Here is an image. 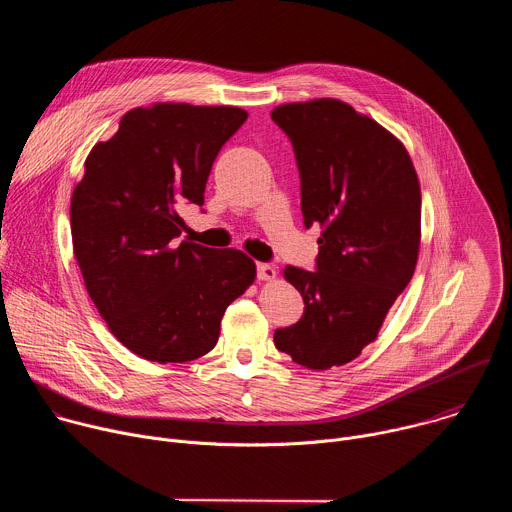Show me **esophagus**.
Returning <instances> with one entry per match:
<instances>
[{"label":"esophagus","mask_w":512,"mask_h":512,"mask_svg":"<svg viewBox=\"0 0 512 512\" xmlns=\"http://www.w3.org/2000/svg\"><path fill=\"white\" fill-rule=\"evenodd\" d=\"M257 277H259L261 281H273V279L277 277V271H275V267L269 265V263H259V265H257Z\"/></svg>","instance_id":"esophagus-1"}]
</instances>
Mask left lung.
<instances>
[{
  "label": "left lung",
  "instance_id": "left-lung-1",
  "mask_svg": "<svg viewBox=\"0 0 512 512\" xmlns=\"http://www.w3.org/2000/svg\"><path fill=\"white\" fill-rule=\"evenodd\" d=\"M289 135L302 178L306 227L318 225V271L285 267L306 304L273 334L277 350L312 371L354 360L375 342L413 277L421 188L409 152L389 129L338 99L271 111Z\"/></svg>",
  "mask_w": 512,
  "mask_h": 512
}]
</instances>
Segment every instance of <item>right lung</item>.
<instances>
[{
    "label": "right lung",
    "instance_id": "add662e5",
    "mask_svg": "<svg viewBox=\"0 0 512 512\" xmlns=\"http://www.w3.org/2000/svg\"><path fill=\"white\" fill-rule=\"evenodd\" d=\"M239 107L152 103L93 145L72 190V251L111 334L160 364L210 352L229 304L257 277L239 249L180 241L186 204L204 202L216 154L247 121Z\"/></svg>",
    "mask_w": 512,
    "mask_h": 512
}]
</instances>
